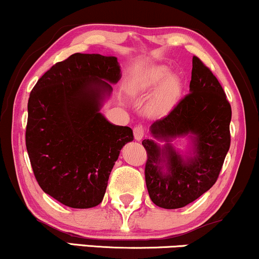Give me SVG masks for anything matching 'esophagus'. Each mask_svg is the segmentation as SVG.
Here are the masks:
<instances>
[{
	"label": "esophagus",
	"mask_w": 259,
	"mask_h": 259,
	"mask_svg": "<svg viewBox=\"0 0 259 259\" xmlns=\"http://www.w3.org/2000/svg\"><path fill=\"white\" fill-rule=\"evenodd\" d=\"M133 135H135L136 141H141V139H143L145 137V135H147V130H145V127L142 126V124H137V126H135V128H133Z\"/></svg>",
	"instance_id": "obj_1"
}]
</instances>
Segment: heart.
I'll list each match as a JSON object with an SVG mask.
<instances>
[{"label":"heart","mask_w":259,"mask_h":259,"mask_svg":"<svg viewBox=\"0 0 259 259\" xmlns=\"http://www.w3.org/2000/svg\"><path fill=\"white\" fill-rule=\"evenodd\" d=\"M170 71H168L167 67L165 66H158L154 67V68L149 69L144 75H142L141 78L135 83L133 89L136 92H150L153 89H155L156 87L160 84L165 77L167 79L161 84V87L159 88L158 94H156L155 100H154V107L156 110L165 109V107L170 105L175 98L177 97L180 91L179 80L176 77H167Z\"/></svg>","instance_id":"obj_1"}]
</instances>
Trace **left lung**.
<instances>
[{
    "label": "left lung",
    "mask_w": 259,
    "mask_h": 259,
    "mask_svg": "<svg viewBox=\"0 0 259 259\" xmlns=\"http://www.w3.org/2000/svg\"><path fill=\"white\" fill-rule=\"evenodd\" d=\"M230 121L231 105L222 84L193 56L190 93L150 130L154 137L166 141L192 133L196 155L184 160L170 143L160 148L149 139L142 142L147 152L145 184L154 204L165 209L186 207L213 187L230 148ZM162 161L167 173L162 172Z\"/></svg>",
    "instance_id": "obj_1"
}]
</instances>
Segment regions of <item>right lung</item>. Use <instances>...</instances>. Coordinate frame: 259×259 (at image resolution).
Segmentation results:
<instances>
[{
    "label": "right lung",
    "mask_w": 259,
    "mask_h": 259,
    "mask_svg": "<svg viewBox=\"0 0 259 259\" xmlns=\"http://www.w3.org/2000/svg\"><path fill=\"white\" fill-rule=\"evenodd\" d=\"M120 72L114 56L73 54L45 72L29 95L25 145L34 176L67 207L100 204L121 148L133 141L130 127L99 112Z\"/></svg>",
    "instance_id": "obj_1"
}]
</instances>
